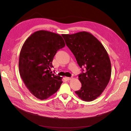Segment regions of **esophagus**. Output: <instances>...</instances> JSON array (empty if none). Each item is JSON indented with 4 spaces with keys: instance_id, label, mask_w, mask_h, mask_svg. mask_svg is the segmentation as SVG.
<instances>
[{
    "instance_id": "1",
    "label": "esophagus",
    "mask_w": 131,
    "mask_h": 131,
    "mask_svg": "<svg viewBox=\"0 0 131 131\" xmlns=\"http://www.w3.org/2000/svg\"><path fill=\"white\" fill-rule=\"evenodd\" d=\"M71 78H69V77H66V79L67 80H71Z\"/></svg>"
}]
</instances>
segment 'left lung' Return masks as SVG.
Here are the masks:
<instances>
[{
	"mask_svg": "<svg viewBox=\"0 0 131 131\" xmlns=\"http://www.w3.org/2000/svg\"><path fill=\"white\" fill-rule=\"evenodd\" d=\"M62 36L79 66L86 68L79 75L82 87L75 93L83 101H92L103 93L110 81L111 66L109 55L102 44L87 31L62 34Z\"/></svg>",
	"mask_w": 131,
	"mask_h": 131,
	"instance_id": "obj_1",
	"label": "left lung"
}]
</instances>
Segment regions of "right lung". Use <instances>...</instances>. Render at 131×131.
Listing matches in <instances>:
<instances>
[{
    "label": "right lung",
    "instance_id": "add662e5",
    "mask_svg": "<svg viewBox=\"0 0 131 131\" xmlns=\"http://www.w3.org/2000/svg\"><path fill=\"white\" fill-rule=\"evenodd\" d=\"M65 46L58 34L38 30L28 37L21 48L19 61L20 76L26 86L35 97L47 99L57 92L62 78L50 72L57 51Z\"/></svg>",
    "mask_w": 131,
    "mask_h": 131
}]
</instances>
